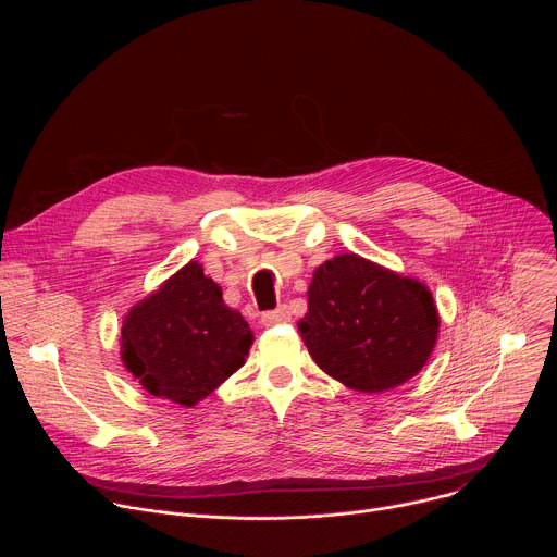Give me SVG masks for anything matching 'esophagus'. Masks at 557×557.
<instances>
[{"instance_id": "obj_1", "label": "esophagus", "mask_w": 557, "mask_h": 557, "mask_svg": "<svg viewBox=\"0 0 557 557\" xmlns=\"http://www.w3.org/2000/svg\"><path fill=\"white\" fill-rule=\"evenodd\" d=\"M290 320L288 308L282 304L275 310H269L262 314V326H277V324H286Z\"/></svg>"}]
</instances>
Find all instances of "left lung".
<instances>
[{
  "mask_svg": "<svg viewBox=\"0 0 557 557\" xmlns=\"http://www.w3.org/2000/svg\"><path fill=\"white\" fill-rule=\"evenodd\" d=\"M297 329L312 361L357 392H385L417 376L434 352L441 317L432 290L357 253L312 273Z\"/></svg>",
  "mask_w": 557,
  "mask_h": 557,
  "instance_id": "8db88e82",
  "label": "left lung"
}]
</instances>
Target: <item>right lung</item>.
<instances>
[{
	"label": "right lung",
	"instance_id": "add662e5",
	"mask_svg": "<svg viewBox=\"0 0 557 557\" xmlns=\"http://www.w3.org/2000/svg\"><path fill=\"white\" fill-rule=\"evenodd\" d=\"M253 331L189 262L123 317L121 361L156 399L194 408L247 361Z\"/></svg>",
	"mask_w": 557,
	"mask_h": 557
}]
</instances>
